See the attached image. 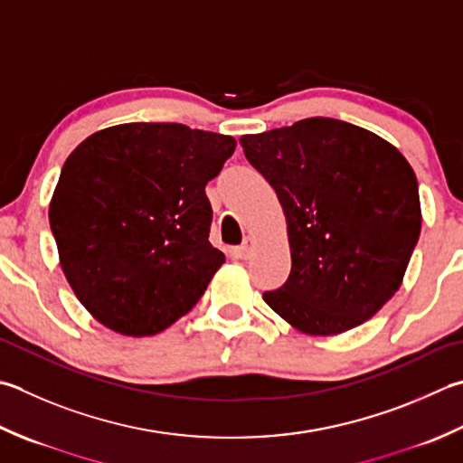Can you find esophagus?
Wrapping results in <instances>:
<instances>
[{
    "label": "esophagus",
    "instance_id": "34e87169",
    "mask_svg": "<svg viewBox=\"0 0 463 463\" xmlns=\"http://www.w3.org/2000/svg\"><path fill=\"white\" fill-rule=\"evenodd\" d=\"M250 250H252V239H244V242L241 244V247L237 249V257L239 259H249V255H250Z\"/></svg>",
    "mask_w": 463,
    "mask_h": 463
}]
</instances>
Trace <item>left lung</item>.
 I'll return each mask as SVG.
<instances>
[{
    "instance_id": "8db88e82",
    "label": "left lung",
    "mask_w": 463,
    "mask_h": 463,
    "mask_svg": "<svg viewBox=\"0 0 463 463\" xmlns=\"http://www.w3.org/2000/svg\"><path fill=\"white\" fill-rule=\"evenodd\" d=\"M287 216L291 275L262 298L295 329L337 335L400 288L421 231L415 172L392 144L335 118L242 136Z\"/></svg>"
}]
</instances>
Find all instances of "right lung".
I'll return each mask as SVG.
<instances>
[{"mask_svg":"<svg viewBox=\"0 0 463 463\" xmlns=\"http://www.w3.org/2000/svg\"><path fill=\"white\" fill-rule=\"evenodd\" d=\"M237 146L184 124L132 122L70 154L50 226L70 287L108 329L156 335L186 315L224 262L204 188Z\"/></svg>","mask_w":463,"mask_h":463,"instance_id":"obj_1","label":"right lung"}]
</instances>
